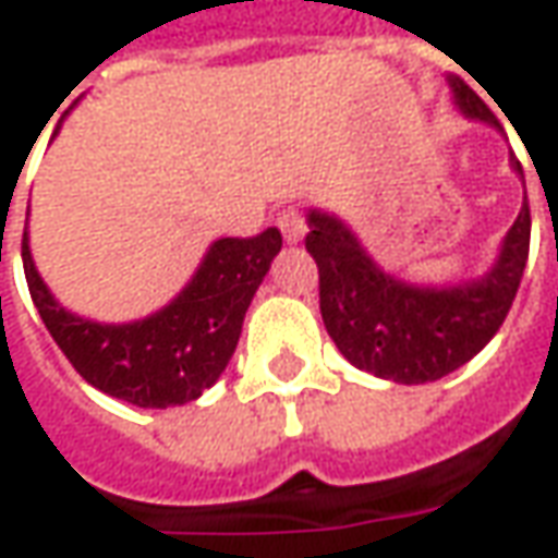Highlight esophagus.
Returning a JSON list of instances; mask_svg holds the SVG:
<instances>
[{
  "label": "esophagus",
  "mask_w": 558,
  "mask_h": 558,
  "mask_svg": "<svg viewBox=\"0 0 558 558\" xmlns=\"http://www.w3.org/2000/svg\"><path fill=\"white\" fill-rule=\"evenodd\" d=\"M279 230H282V236H286L288 245H298V242L306 236V225H303V215L298 209H286V213L279 215Z\"/></svg>",
  "instance_id": "obj_1"
}]
</instances>
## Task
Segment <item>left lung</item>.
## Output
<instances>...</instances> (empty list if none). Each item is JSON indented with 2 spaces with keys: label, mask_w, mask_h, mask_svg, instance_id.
Instances as JSON below:
<instances>
[{
  "label": "left lung",
  "mask_w": 558,
  "mask_h": 558,
  "mask_svg": "<svg viewBox=\"0 0 558 558\" xmlns=\"http://www.w3.org/2000/svg\"><path fill=\"white\" fill-rule=\"evenodd\" d=\"M447 84L459 114L505 133L462 78L449 75ZM510 169L525 187L513 151ZM306 225V252L318 264V306L330 340L352 367L398 386L434 383L489 343L517 298L532 236L529 199L522 197L520 215L486 270L447 286H418L379 267L340 215L313 206Z\"/></svg>",
  "instance_id": "left-lung-1"
}]
</instances>
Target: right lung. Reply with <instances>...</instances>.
<instances>
[{"mask_svg": "<svg viewBox=\"0 0 558 558\" xmlns=\"http://www.w3.org/2000/svg\"><path fill=\"white\" fill-rule=\"evenodd\" d=\"M279 248L276 228L252 240H215L182 291L133 322H96L57 301L33 260L29 228L23 230V272L53 343L94 389L133 407L167 410L197 401L225 374L245 310Z\"/></svg>", "mask_w": 558, "mask_h": 558, "instance_id": "right-lung-1", "label": "right lung"}]
</instances>
